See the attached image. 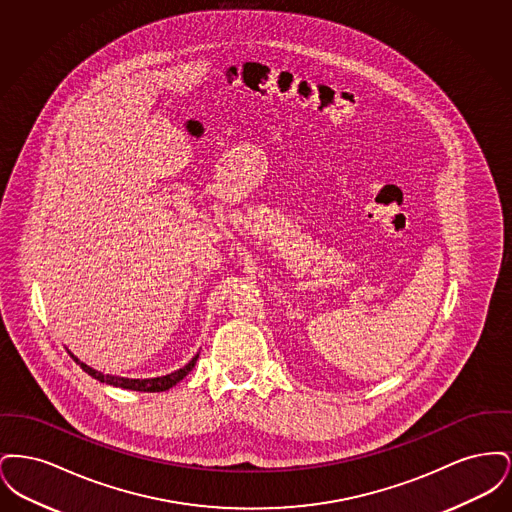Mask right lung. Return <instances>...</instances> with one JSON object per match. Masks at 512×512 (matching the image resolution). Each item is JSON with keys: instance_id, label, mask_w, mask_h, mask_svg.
I'll use <instances>...</instances> for the list:
<instances>
[{"instance_id": "right-lung-1", "label": "right lung", "mask_w": 512, "mask_h": 512, "mask_svg": "<svg viewBox=\"0 0 512 512\" xmlns=\"http://www.w3.org/2000/svg\"><path fill=\"white\" fill-rule=\"evenodd\" d=\"M69 355L73 357L74 363L80 365V368H82L84 372H88L92 378H96V380L103 382V384H109V386H115V388H122V390L147 391V393L171 390L172 386H176L182 378H186V374L192 372L195 361H197V357H199V353H197L188 365L174 370V372L167 374V376H157V378H124V376H113V374H103V372H99L96 368L82 363L78 357H74L71 351H69Z\"/></svg>"}]
</instances>
